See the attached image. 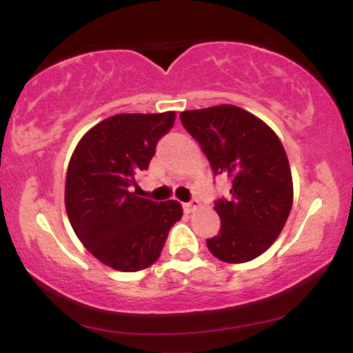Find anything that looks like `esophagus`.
Here are the masks:
<instances>
[{
  "instance_id": "1",
  "label": "esophagus",
  "mask_w": 353,
  "mask_h": 353,
  "mask_svg": "<svg viewBox=\"0 0 353 353\" xmlns=\"http://www.w3.org/2000/svg\"><path fill=\"white\" fill-rule=\"evenodd\" d=\"M199 205H201L199 201H192V202H185V204H182V208H184L185 214H190L199 208Z\"/></svg>"
}]
</instances>
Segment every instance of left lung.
Masks as SVG:
<instances>
[{
  "label": "left lung",
  "instance_id": "8db88e82",
  "mask_svg": "<svg viewBox=\"0 0 353 353\" xmlns=\"http://www.w3.org/2000/svg\"><path fill=\"white\" fill-rule=\"evenodd\" d=\"M181 121L214 174L232 181L228 199L216 201L221 230L208 239L209 250L229 264L252 261L274 244L292 209V174L282 143L264 121L230 104L184 111Z\"/></svg>",
  "mask_w": 353,
  "mask_h": 353
}]
</instances>
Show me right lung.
Returning <instances> with one entry per match:
<instances>
[{"mask_svg": "<svg viewBox=\"0 0 353 353\" xmlns=\"http://www.w3.org/2000/svg\"><path fill=\"white\" fill-rule=\"evenodd\" d=\"M174 121V111L108 117L81 137L68 165L64 204L72 229L98 261L121 272L152 265L182 217L177 201L154 202L134 190Z\"/></svg>", "mask_w": 353, "mask_h": 353, "instance_id": "add662e5", "label": "right lung"}]
</instances>
